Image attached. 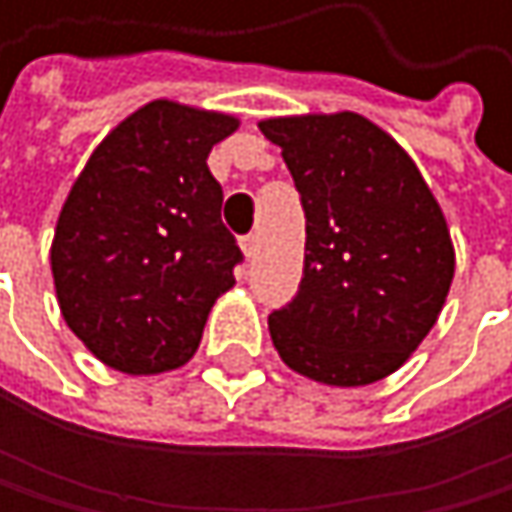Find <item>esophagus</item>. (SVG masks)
Listing matches in <instances>:
<instances>
[{
  "mask_svg": "<svg viewBox=\"0 0 512 512\" xmlns=\"http://www.w3.org/2000/svg\"><path fill=\"white\" fill-rule=\"evenodd\" d=\"M258 248H261L258 236H242V251H245V258H248V261L254 258V254H258Z\"/></svg>",
  "mask_w": 512,
  "mask_h": 512,
  "instance_id": "1",
  "label": "esophagus"
}]
</instances>
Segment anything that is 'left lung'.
<instances>
[{"instance_id": "1", "label": "left lung", "mask_w": 512, "mask_h": 512, "mask_svg": "<svg viewBox=\"0 0 512 512\" xmlns=\"http://www.w3.org/2000/svg\"><path fill=\"white\" fill-rule=\"evenodd\" d=\"M301 193L304 279L270 313L282 362L328 387L375 384L418 350L455 276L445 214L418 165L359 113L258 122Z\"/></svg>"}]
</instances>
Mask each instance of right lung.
I'll return each instance as SVG.
<instances>
[{"instance_id": "right-lung-1", "label": "right lung", "mask_w": 512, "mask_h": 512, "mask_svg": "<svg viewBox=\"0 0 512 512\" xmlns=\"http://www.w3.org/2000/svg\"><path fill=\"white\" fill-rule=\"evenodd\" d=\"M236 116L150 101L85 162L51 242L64 322L104 365L159 375L193 359L242 251L208 153Z\"/></svg>"}]
</instances>
